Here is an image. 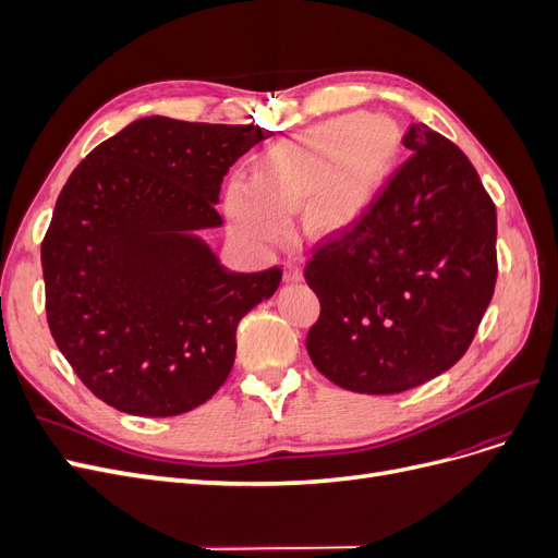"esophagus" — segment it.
Instances as JSON below:
<instances>
[{
	"instance_id": "esophagus-1",
	"label": "esophagus",
	"mask_w": 558,
	"mask_h": 558,
	"mask_svg": "<svg viewBox=\"0 0 558 558\" xmlns=\"http://www.w3.org/2000/svg\"><path fill=\"white\" fill-rule=\"evenodd\" d=\"M283 279L286 281H300L302 279V269L295 260H286L283 263Z\"/></svg>"
}]
</instances>
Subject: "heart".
I'll use <instances>...</instances> for the list:
<instances>
[{
    "label": "heart",
    "mask_w": 558,
    "mask_h": 558,
    "mask_svg": "<svg viewBox=\"0 0 558 558\" xmlns=\"http://www.w3.org/2000/svg\"><path fill=\"white\" fill-rule=\"evenodd\" d=\"M400 132L388 118L349 113L263 150L253 183L228 189L232 226L253 244H275L286 216L302 205L314 234L344 232L377 197L400 156Z\"/></svg>",
    "instance_id": "obj_1"
}]
</instances>
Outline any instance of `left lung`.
I'll return each instance as SVG.
<instances>
[{
	"instance_id": "obj_1",
	"label": "left lung",
	"mask_w": 558,
	"mask_h": 558,
	"mask_svg": "<svg viewBox=\"0 0 558 558\" xmlns=\"http://www.w3.org/2000/svg\"><path fill=\"white\" fill-rule=\"evenodd\" d=\"M402 144L410 160L305 267L320 302L310 359L353 393H402L447 373L494 298L496 207L475 167L424 123Z\"/></svg>"
}]
</instances>
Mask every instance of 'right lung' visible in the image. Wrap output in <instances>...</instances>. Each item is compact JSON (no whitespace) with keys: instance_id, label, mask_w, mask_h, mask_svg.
<instances>
[{"instance_id":"obj_1","label":"right lung","mask_w":558,"mask_h":558,"mask_svg":"<svg viewBox=\"0 0 558 558\" xmlns=\"http://www.w3.org/2000/svg\"><path fill=\"white\" fill-rule=\"evenodd\" d=\"M258 125L148 116L93 148L41 242L46 318L78 379L134 416H177L228 379L240 320L281 269L232 272L199 230L221 228L223 177Z\"/></svg>"}]
</instances>
